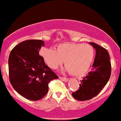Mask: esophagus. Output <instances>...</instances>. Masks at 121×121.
Listing matches in <instances>:
<instances>
[{
    "mask_svg": "<svg viewBox=\"0 0 121 121\" xmlns=\"http://www.w3.org/2000/svg\"><path fill=\"white\" fill-rule=\"evenodd\" d=\"M59 79L64 82H67L68 81V79L67 78H64V77H59Z\"/></svg>",
    "mask_w": 121,
    "mask_h": 121,
    "instance_id": "obj_1",
    "label": "esophagus"
}]
</instances>
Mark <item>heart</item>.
Returning a JSON list of instances; mask_svg holds the SVG:
<instances>
[{"instance_id": "obj_1", "label": "heart", "mask_w": 121, "mask_h": 121, "mask_svg": "<svg viewBox=\"0 0 121 121\" xmlns=\"http://www.w3.org/2000/svg\"><path fill=\"white\" fill-rule=\"evenodd\" d=\"M40 53L46 64L53 69H56L64 60L67 70L74 76H82L88 71L95 56L92 46L81 43H60L56 50L43 48Z\"/></svg>"}]
</instances>
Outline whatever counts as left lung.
<instances>
[{"label":"left lung","mask_w":121,"mask_h":121,"mask_svg":"<svg viewBox=\"0 0 121 121\" xmlns=\"http://www.w3.org/2000/svg\"><path fill=\"white\" fill-rule=\"evenodd\" d=\"M90 44L96 50V56L92 71L80 81L79 89L72 93L73 97L78 100H87L97 96L110 78L112 67L108 51L96 43Z\"/></svg>","instance_id":"left-lung-1"}]
</instances>
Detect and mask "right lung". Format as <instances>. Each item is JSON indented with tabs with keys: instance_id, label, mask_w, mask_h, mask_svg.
<instances>
[{
	"instance_id": "1",
	"label": "right lung",
	"mask_w": 121,
	"mask_h": 121,
	"mask_svg": "<svg viewBox=\"0 0 121 121\" xmlns=\"http://www.w3.org/2000/svg\"><path fill=\"white\" fill-rule=\"evenodd\" d=\"M44 42L27 40L15 46L8 59L9 81L19 94L31 100L47 95L48 84L59 77L45 64L39 53Z\"/></svg>"
}]
</instances>
